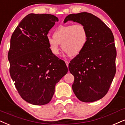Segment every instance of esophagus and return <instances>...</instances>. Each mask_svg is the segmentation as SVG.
Returning a JSON list of instances; mask_svg holds the SVG:
<instances>
[{"instance_id":"1","label":"esophagus","mask_w":125,"mask_h":125,"mask_svg":"<svg viewBox=\"0 0 125 125\" xmlns=\"http://www.w3.org/2000/svg\"><path fill=\"white\" fill-rule=\"evenodd\" d=\"M65 64H66V65H67V67H68V64H69V62L68 61H65Z\"/></svg>"}]
</instances>
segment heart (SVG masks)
Segmentation results:
<instances>
[{"mask_svg":"<svg viewBox=\"0 0 125 125\" xmlns=\"http://www.w3.org/2000/svg\"><path fill=\"white\" fill-rule=\"evenodd\" d=\"M53 38L48 39L49 49L52 53L58 55L60 44L62 50L70 56H76L83 50L87 42V30L81 24H68L59 26L54 32Z\"/></svg>","mask_w":125,"mask_h":125,"instance_id":"obj_1","label":"heart"}]
</instances>
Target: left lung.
Returning a JSON list of instances; mask_svg holds the SVG:
<instances>
[{"instance_id": "left-lung-1", "label": "left lung", "mask_w": 125, "mask_h": 125, "mask_svg": "<svg viewBox=\"0 0 125 125\" xmlns=\"http://www.w3.org/2000/svg\"><path fill=\"white\" fill-rule=\"evenodd\" d=\"M68 21L82 24L87 33L84 49L69 64L74 76L72 90L80 101H97L107 93L116 73L113 33L99 18L87 12L68 15L64 22Z\"/></svg>"}]
</instances>
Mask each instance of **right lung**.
Wrapping results in <instances>:
<instances>
[{"instance_id": "right-lung-1", "label": "right lung", "mask_w": 125, "mask_h": 125, "mask_svg": "<svg viewBox=\"0 0 125 125\" xmlns=\"http://www.w3.org/2000/svg\"><path fill=\"white\" fill-rule=\"evenodd\" d=\"M58 21L55 15L30 14L13 33L8 53L10 73L20 96L27 102L49 103L55 86L68 68L65 62L49 49L47 34Z\"/></svg>"}]
</instances>
